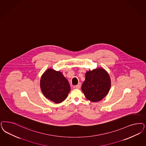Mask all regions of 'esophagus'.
<instances>
[{
  "label": "esophagus",
  "instance_id": "obj_1",
  "mask_svg": "<svg viewBox=\"0 0 146 146\" xmlns=\"http://www.w3.org/2000/svg\"><path fill=\"white\" fill-rule=\"evenodd\" d=\"M81 84L80 82H79L77 85H76L75 87H76V88H80L81 87Z\"/></svg>",
  "mask_w": 146,
  "mask_h": 146
}]
</instances>
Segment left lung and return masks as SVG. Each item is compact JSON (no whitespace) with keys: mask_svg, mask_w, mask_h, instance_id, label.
I'll use <instances>...</instances> for the list:
<instances>
[{"mask_svg":"<svg viewBox=\"0 0 146 146\" xmlns=\"http://www.w3.org/2000/svg\"><path fill=\"white\" fill-rule=\"evenodd\" d=\"M111 86L108 73L104 69L99 68L86 73L85 80L82 85L81 90L87 99L98 102L108 94Z\"/></svg>","mask_w":146,"mask_h":146,"instance_id":"1","label":"left lung"}]
</instances>
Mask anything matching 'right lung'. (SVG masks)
Wrapping results in <instances>:
<instances>
[{"instance_id":"obj_1","label":"right lung","mask_w":146,"mask_h":146,"mask_svg":"<svg viewBox=\"0 0 146 146\" xmlns=\"http://www.w3.org/2000/svg\"><path fill=\"white\" fill-rule=\"evenodd\" d=\"M40 88L46 98L56 104L65 100L70 91L69 82L62 73L51 68L41 76Z\"/></svg>"}]
</instances>
